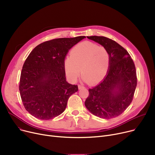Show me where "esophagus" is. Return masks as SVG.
<instances>
[{"label":"esophagus","mask_w":155,"mask_h":155,"mask_svg":"<svg viewBox=\"0 0 155 155\" xmlns=\"http://www.w3.org/2000/svg\"><path fill=\"white\" fill-rule=\"evenodd\" d=\"M78 88H79V89H82V88H85V87H84V85H78Z\"/></svg>","instance_id":"1"}]
</instances>
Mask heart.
Listing matches in <instances>:
<instances>
[{
    "instance_id": "1",
    "label": "heart",
    "mask_w": 155,
    "mask_h": 155,
    "mask_svg": "<svg viewBox=\"0 0 155 155\" xmlns=\"http://www.w3.org/2000/svg\"><path fill=\"white\" fill-rule=\"evenodd\" d=\"M109 56L106 49L85 41L72 48L70 56L64 60V68L67 77L75 82L81 73L87 83L94 85L104 77L107 72Z\"/></svg>"
}]
</instances>
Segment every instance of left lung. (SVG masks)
Returning <instances> with one entry per match:
<instances>
[{
	"instance_id": "left-lung-1",
	"label": "left lung",
	"mask_w": 155,
	"mask_h": 155,
	"mask_svg": "<svg viewBox=\"0 0 155 155\" xmlns=\"http://www.w3.org/2000/svg\"><path fill=\"white\" fill-rule=\"evenodd\" d=\"M106 49L109 55L107 75L97 86L88 89L85 105L94 115L102 119L119 116L131 103L137 85L134 63L125 49L104 36H87Z\"/></svg>"
}]
</instances>
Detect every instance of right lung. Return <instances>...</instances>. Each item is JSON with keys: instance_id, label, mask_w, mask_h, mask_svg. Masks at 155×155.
<instances>
[{"instance_id": "obj_1", "label": "right lung", "mask_w": 155, "mask_h": 155, "mask_svg": "<svg viewBox=\"0 0 155 155\" xmlns=\"http://www.w3.org/2000/svg\"><path fill=\"white\" fill-rule=\"evenodd\" d=\"M85 36L58 38L35 47L24 61L19 92L24 107L41 120L51 119L65 110L78 86L66 80L64 61L71 48Z\"/></svg>"}]
</instances>
